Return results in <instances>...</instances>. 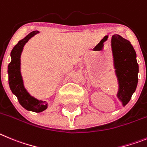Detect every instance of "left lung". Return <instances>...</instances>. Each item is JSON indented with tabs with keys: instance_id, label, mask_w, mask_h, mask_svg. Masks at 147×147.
I'll return each mask as SVG.
<instances>
[{
	"instance_id": "left-lung-1",
	"label": "left lung",
	"mask_w": 147,
	"mask_h": 147,
	"mask_svg": "<svg viewBox=\"0 0 147 147\" xmlns=\"http://www.w3.org/2000/svg\"><path fill=\"white\" fill-rule=\"evenodd\" d=\"M111 47L119 83L118 96L125 105L131 99L138 84V64L136 53L130 42L118 34L112 36Z\"/></svg>"
}]
</instances>
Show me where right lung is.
Segmentation results:
<instances>
[{
	"mask_svg": "<svg viewBox=\"0 0 147 147\" xmlns=\"http://www.w3.org/2000/svg\"><path fill=\"white\" fill-rule=\"evenodd\" d=\"M39 31H34L27 35L24 39L19 41L11 52V61L8 66L9 83L11 92L18 97L20 104L28 111L34 112H41L47 108V104L45 102L39 101L30 96L23 86L22 76L20 74V55L25 44L38 34Z\"/></svg>",
	"mask_w": 147,
	"mask_h": 147,
	"instance_id": "obj_1",
	"label": "right lung"
}]
</instances>
